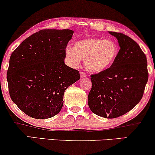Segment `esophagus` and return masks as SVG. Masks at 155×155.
I'll return each instance as SVG.
<instances>
[{"label":"esophagus","mask_w":155,"mask_h":155,"mask_svg":"<svg viewBox=\"0 0 155 155\" xmlns=\"http://www.w3.org/2000/svg\"><path fill=\"white\" fill-rule=\"evenodd\" d=\"M80 76H81V78H84L87 76V75H86V74L84 72H80Z\"/></svg>","instance_id":"34e87169"}]
</instances>
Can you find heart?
Instances as JSON below:
<instances>
[{
    "instance_id": "1",
    "label": "heart",
    "mask_w": 155,
    "mask_h": 155,
    "mask_svg": "<svg viewBox=\"0 0 155 155\" xmlns=\"http://www.w3.org/2000/svg\"><path fill=\"white\" fill-rule=\"evenodd\" d=\"M118 53L113 41L97 37H89L77 41L74 48L67 47L65 53L73 67H77L84 60L85 68L89 72L99 74L110 67Z\"/></svg>"
}]
</instances>
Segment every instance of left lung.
<instances>
[{"instance_id":"8db88e82","label":"left lung","mask_w":155,"mask_h":155,"mask_svg":"<svg viewBox=\"0 0 155 155\" xmlns=\"http://www.w3.org/2000/svg\"><path fill=\"white\" fill-rule=\"evenodd\" d=\"M109 33L116 37L120 50L108 69L91 76L88 105L94 114L115 118L140 102L149 74L147 57L139 45L122 33Z\"/></svg>"}]
</instances>
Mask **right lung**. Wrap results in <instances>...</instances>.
<instances>
[{
    "label": "right lung",
    "mask_w": 155,
    "mask_h": 155,
    "mask_svg": "<svg viewBox=\"0 0 155 155\" xmlns=\"http://www.w3.org/2000/svg\"><path fill=\"white\" fill-rule=\"evenodd\" d=\"M71 29H42L25 39L13 52L7 71L12 101L33 118L55 116L63 94L80 79L79 72L64 63Z\"/></svg>",
    "instance_id": "1"
}]
</instances>
